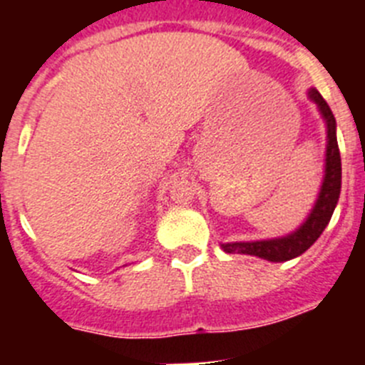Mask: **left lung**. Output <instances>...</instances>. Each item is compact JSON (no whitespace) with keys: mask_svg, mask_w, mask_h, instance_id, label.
Listing matches in <instances>:
<instances>
[{"mask_svg":"<svg viewBox=\"0 0 365 365\" xmlns=\"http://www.w3.org/2000/svg\"><path fill=\"white\" fill-rule=\"evenodd\" d=\"M309 98L320 108L322 117L327 124V150H325V175L322 182L320 193L316 199L314 208L311 210L309 217L305 219L302 227L285 237H276V240L263 241H247V243H222V250L228 254H248V256H257L261 259L282 263V261L294 259L302 256L312 243L322 235L325 227L329 225L333 212L336 208L338 197H340L341 188V159L340 150H338L336 140V120L324 100V96L316 89L309 91Z\"/></svg>","mask_w":365,"mask_h":365,"instance_id":"obj_1","label":"left lung"}]
</instances>
